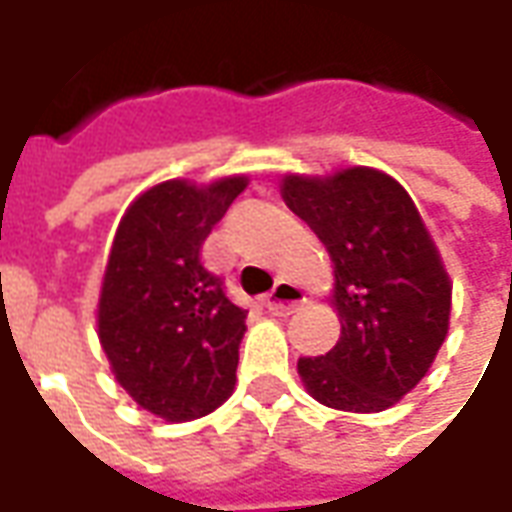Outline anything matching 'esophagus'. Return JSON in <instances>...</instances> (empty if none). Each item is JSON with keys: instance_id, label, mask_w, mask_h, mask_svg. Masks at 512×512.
<instances>
[{"instance_id": "esophagus-1", "label": "esophagus", "mask_w": 512, "mask_h": 512, "mask_svg": "<svg viewBox=\"0 0 512 512\" xmlns=\"http://www.w3.org/2000/svg\"><path fill=\"white\" fill-rule=\"evenodd\" d=\"M304 301H307V296H304V290L299 285H293V282H277L274 290L266 296V310L271 315L285 318V315H293V312L299 310Z\"/></svg>"}]
</instances>
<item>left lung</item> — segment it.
<instances>
[{"mask_svg": "<svg viewBox=\"0 0 512 512\" xmlns=\"http://www.w3.org/2000/svg\"><path fill=\"white\" fill-rule=\"evenodd\" d=\"M282 200L329 249L343 323L329 354L299 359L307 392L356 414L395 406L425 378L450 326V277L417 205L370 167L285 175Z\"/></svg>", "mask_w": 512, "mask_h": 512, "instance_id": "obj_1", "label": "left lung"}]
</instances>
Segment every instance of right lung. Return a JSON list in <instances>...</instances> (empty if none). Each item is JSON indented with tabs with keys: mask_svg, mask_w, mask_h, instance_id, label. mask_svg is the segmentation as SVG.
<instances>
[{
	"mask_svg": "<svg viewBox=\"0 0 512 512\" xmlns=\"http://www.w3.org/2000/svg\"><path fill=\"white\" fill-rule=\"evenodd\" d=\"M244 189V175L164 180L131 202L115 233L98 337L120 386L167 422L205 417L233 395L246 310L200 249Z\"/></svg>",
	"mask_w": 512,
	"mask_h": 512,
	"instance_id": "right-lung-1",
	"label": "right lung"
}]
</instances>
